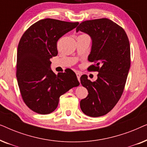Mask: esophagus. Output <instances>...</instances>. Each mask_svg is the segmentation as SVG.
Masks as SVG:
<instances>
[{"mask_svg": "<svg viewBox=\"0 0 147 147\" xmlns=\"http://www.w3.org/2000/svg\"><path fill=\"white\" fill-rule=\"evenodd\" d=\"M76 76H77V78H78V81H80V76H81V74L80 73H78V72H76Z\"/></svg>", "mask_w": 147, "mask_h": 147, "instance_id": "1", "label": "esophagus"}]
</instances>
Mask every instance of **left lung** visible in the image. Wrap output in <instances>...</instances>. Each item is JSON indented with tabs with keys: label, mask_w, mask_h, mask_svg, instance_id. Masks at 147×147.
<instances>
[{
	"label": "left lung",
	"mask_w": 147,
	"mask_h": 147,
	"mask_svg": "<svg viewBox=\"0 0 147 147\" xmlns=\"http://www.w3.org/2000/svg\"><path fill=\"white\" fill-rule=\"evenodd\" d=\"M79 31L92 38L88 60L94 64L88 69L98 72L95 82L86 75L80 78L88 92L80 101V108L86 115L99 117L108 113L123 93L130 67L129 40L123 28L106 18L82 22L76 28Z\"/></svg>",
	"instance_id": "left-lung-1"
}]
</instances>
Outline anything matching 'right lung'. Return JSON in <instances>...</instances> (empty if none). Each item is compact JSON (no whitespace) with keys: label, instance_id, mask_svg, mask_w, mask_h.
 Wrapping results in <instances>:
<instances>
[{"label":"right lung","instance_id":"add662e5","mask_svg":"<svg viewBox=\"0 0 147 147\" xmlns=\"http://www.w3.org/2000/svg\"><path fill=\"white\" fill-rule=\"evenodd\" d=\"M78 25V22L42 19L32 25L20 39L16 73L18 85L24 102L36 113L53 112L60 96L80 85L71 69L57 75L50 69V59L58 53L57 41Z\"/></svg>","mask_w":147,"mask_h":147}]
</instances>
